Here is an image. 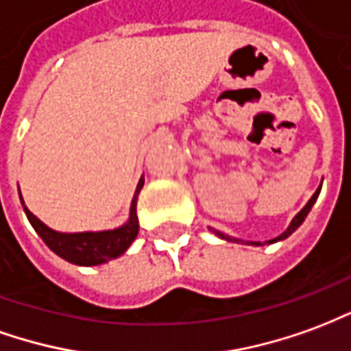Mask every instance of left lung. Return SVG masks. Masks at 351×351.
Instances as JSON below:
<instances>
[{"label":"left lung","instance_id":"8db88e82","mask_svg":"<svg viewBox=\"0 0 351 351\" xmlns=\"http://www.w3.org/2000/svg\"><path fill=\"white\" fill-rule=\"evenodd\" d=\"M322 183H323V181H322ZM319 191H322V185H319V189H317L314 195H312V198L308 200L306 206H304V208H302V210H300L299 213H297V215L293 217V221H291V223H289V227L285 228V230H283V232L280 236H276L274 240H268V242H265V243L280 242V240H285L287 236L293 234V232H295V230H297V228H299L300 225L304 223V219H306V215H308V213H310V210H312V206H314L315 200H317V196H319ZM211 230H213V228H211ZM213 232L219 236V238H223V240H228V242H243V240H238V238H232V236L223 234V232H219V230H213ZM245 243H250V245H265V243H261V242H245Z\"/></svg>","mask_w":351,"mask_h":351}]
</instances>
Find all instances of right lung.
Returning a JSON list of instances; mask_svg holds the SVG:
<instances>
[{"label": "right lung", "mask_w": 351, "mask_h": 351, "mask_svg": "<svg viewBox=\"0 0 351 351\" xmlns=\"http://www.w3.org/2000/svg\"><path fill=\"white\" fill-rule=\"evenodd\" d=\"M141 187H143V176H141L140 183L136 187L134 198L130 204V217L128 221L121 225V227L113 228V230H86V232H58L54 228L47 227L43 221H39L26 208V204L22 200V208L26 211V217L32 223V227L36 228V232L43 242L51 247L58 257L66 259L68 263L79 265V267H96V265H104L111 259L121 257L124 251L130 247V243L136 240L138 230H140V223H138V213H136V204H138V195H140Z\"/></svg>", "instance_id": "1"}]
</instances>
